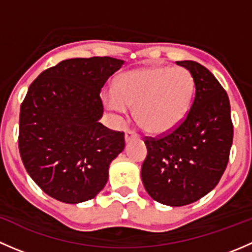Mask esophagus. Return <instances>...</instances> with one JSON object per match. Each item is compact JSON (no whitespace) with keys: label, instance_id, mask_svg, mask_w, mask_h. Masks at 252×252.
<instances>
[{"label":"esophagus","instance_id":"34e87169","mask_svg":"<svg viewBox=\"0 0 252 252\" xmlns=\"http://www.w3.org/2000/svg\"><path fill=\"white\" fill-rule=\"evenodd\" d=\"M138 138V134L135 133L134 130H131V129H126V141H130L131 139H135Z\"/></svg>","mask_w":252,"mask_h":252}]
</instances>
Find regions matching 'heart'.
Listing matches in <instances>:
<instances>
[{"instance_id":"obj_1","label":"heart","mask_w":252,"mask_h":252,"mask_svg":"<svg viewBox=\"0 0 252 252\" xmlns=\"http://www.w3.org/2000/svg\"><path fill=\"white\" fill-rule=\"evenodd\" d=\"M195 80L184 67H142L128 70L114 81V90L103 93L105 107L126 113L135 107V119L150 134H166L177 128L189 111Z\"/></svg>"}]
</instances>
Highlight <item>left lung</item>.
I'll list each match as a JSON object with an SVG mask.
<instances>
[{
    "label": "left lung",
    "mask_w": 252,
    "mask_h": 252,
    "mask_svg": "<svg viewBox=\"0 0 252 252\" xmlns=\"http://www.w3.org/2000/svg\"><path fill=\"white\" fill-rule=\"evenodd\" d=\"M195 80V97L182 123L159 138L145 139L141 179L147 194L167 206H185L215 189L225 171L233 142L227 93L215 75L194 61H180Z\"/></svg>",
    "instance_id": "8db88e82"
}]
</instances>
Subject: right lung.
Wrapping results in <instances>:
<instances>
[{
  "mask_svg": "<svg viewBox=\"0 0 252 252\" xmlns=\"http://www.w3.org/2000/svg\"><path fill=\"white\" fill-rule=\"evenodd\" d=\"M112 57L70 58L44 70L20 106L19 152L32 179L48 196L79 204L105 188L124 133L100 123L101 89L123 65Z\"/></svg>",
  "mask_w": 252,
  "mask_h": 252,
  "instance_id": "obj_1",
  "label": "right lung"
}]
</instances>
